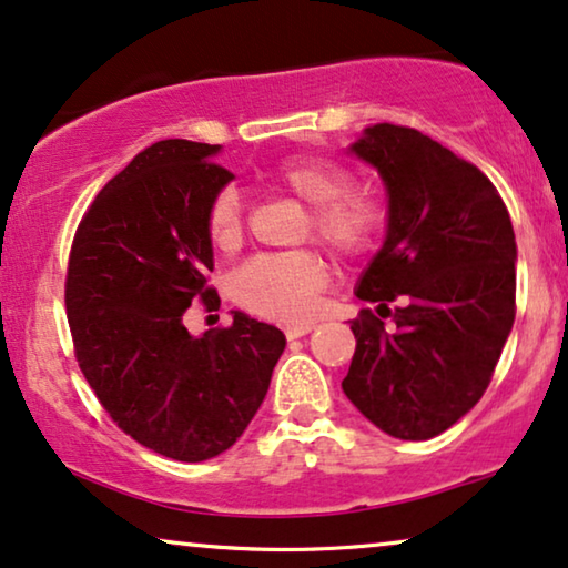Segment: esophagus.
Returning <instances> with one entry per match:
<instances>
[{
  "mask_svg": "<svg viewBox=\"0 0 568 568\" xmlns=\"http://www.w3.org/2000/svg\"><path fill=\"white\" fill-rule=\"evenodd\" d=\"M314 329V322H304V324H291V327H285V337L288 339H298L308 335V332Z\"/></svg>",
  "mask_w": 568,
  "mask_h": 568,
  "instance_id": "1",
  "label": "esophagus"
}]
</instances>
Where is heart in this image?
<instances>
[{
    "mask_svg": "<svg viewBox=\"0 0 568 568\" xmlns=\"http://www.w3.org/2000/svg\"><path fill=\"white\" fill-rule=\"evenodd\" d=\"M270 184L312 202L304 233H314L343 260L368 252L382 229V207L374 196L347 192L351 173L327 158H291L267 173ZM205 231L221 252H233L244 239V205L233 186L213 194L205 207ZM327 285V264L314 252L260 254L236 270L231 293L252 314L275 322L304 324L314 316Z\"/></svg>",
    "mask_w": 568,
    "mask_h": 568,
    "instance_id": "1",
    "label": "heart"
}]
</instances>
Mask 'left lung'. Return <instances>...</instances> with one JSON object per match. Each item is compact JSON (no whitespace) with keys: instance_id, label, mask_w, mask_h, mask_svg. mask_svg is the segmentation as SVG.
Listing matches in <instances>:
<instances>
[{"instance_id":"left-lung-1","label":"left lung","mask_w":568,"mask_h":568,"mask_svg":"<svg viewBox=\"0 0 568 568\" xmlns=\"http://www.w3.org/2000/svg\"><path fill=\"white\" fill-rule=\"evenodd\" d=\"M351 153L379 171L389 221L355 288L376 312L351 322L343 392L384 434L423 442L475 407L501 358L517 314L511 217L478 165L410 126H368Z\"/></svg>"}]
</instances>
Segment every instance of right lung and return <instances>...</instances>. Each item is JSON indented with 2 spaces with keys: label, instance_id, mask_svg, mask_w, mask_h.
<instances>
[{
  "label": "right lung",
  "instance_id": "obj_1",
  "mask_svg": "<svg viewBox=\"0 0 568 568\" xmlns=\"http://www.w3.org/2000/svg\"><path fill=\"white\" fill-rule=\"evenodd\" d=\"M221 145L161 140L105 184L74 233L64 304L98 403L142 447L202 463L236 444L270 389L285 335L233 312L192 337L194 301L221 306L207 277L205 207L233 173Z\"/></svg>",
  "mask_w": 568,
  "mask_h": 568
}]
</instances>
